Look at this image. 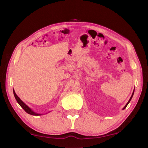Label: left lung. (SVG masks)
<instances>
[{"instance_id":"left-lung-1","label":"left lung","mask_w":148,"mask_h":148,"mask_svg":"<svg viewBox=\"0 0 148 148\" xmlns=\"http://www.w3.org/2000/svg\"><path fill=\"white\" fill-rule=\"evenodd\" d=\"M134 92H133V93H132V96H131V97H130V98L129 100H128V102L127 103V104H126V105H125V106L124 107V108H123V109H125V108H127V106H128V103H129V102H130V100H131L132 98V97H133V95H134Z\"/></svg>"}]
</instances>
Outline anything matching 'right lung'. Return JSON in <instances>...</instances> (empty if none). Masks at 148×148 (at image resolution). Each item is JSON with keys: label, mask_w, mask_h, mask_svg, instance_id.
Instances as JSON below:
<instances>
[{"label": "right lung", "mask_w": 148, "mask_h": 148, "mask_svg": "<svg viewBox=\"0 0 148 148\" xmlns=\"http://www.w3.org/2000/svg\"><path fill=\"white\" fill-rule=\"evenodd\" d=\"M13 93H14V95L15 99H16V100L17 102L19 103V105H20L21 107V108L25 110V111L26 112H27L28 114H31V115H34V116H40V115H42V114H39V113H37L36 112H34V111H32V110L29 108V106H27L25 103L20 98H19L18 96L16 95V94L14 89H13ZM46 114H47V113H46Z\"/></svg>", "instance_id": "add662e5"}]
</instances>
